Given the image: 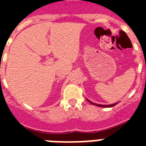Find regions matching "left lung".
<instances>
[{"label": "left lung", "instance_id": "1", "mask_svg": "<svg viewBox=\"0 0 146 146\" xmlns=\"http://www.w3.org/2000/svg\"><path fill=\"white\" fill-rule=\"evenodd\" d=\"M88 100V99H87ZM89 101V102L90 103V104H93V105H96V106H98V107H102V108H111V107H113L115 106L116 104H117V103H114V104H96V103H93V102H92L91 101H89V100H88Z\"/></svg>", "mask_w": 146, "mask_h": 146}]
</instances>
